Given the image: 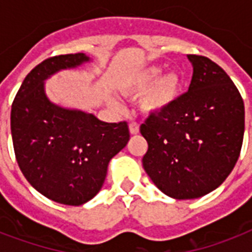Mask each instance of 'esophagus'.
I'll use <instances>...</instances> for the list:
<instances>
[{
	"mask_svg": "<svg viewBox=\"0 0 252 252\" xmlns=\"http://www.w3.org/2000/svg\"><path fill=\"white\" fill-rule=\"evenodd\" d=\"M129 132H130V134H137L138 132H140V126H138L137 123H130Z\"/></svg>",
	"mask_w": 252,
	"mask_h": 252,
	"instance_id": "esophagus-1",
	"label": "esophagus"
}]
</instances>
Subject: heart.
Masks as SVG:
<instances>
[{"mask_svg":"<svg viewBox=\"0 0 252 252\" xmlns=\"http://www.w3.org/2000/svg\"><path fill=\"white\" fill-rule=\"evenodd\" d=\"M159 66H148L132 73L123 81L119 91L126 98H141V110L148 115L159 114L175 103L180 91V78L174 72L161 74Z\"/></svg>","mask_w":252,"mask_h":252,"instance_id":"1","label":"heart"}]
</instances>
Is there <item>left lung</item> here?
Wrapping results in <instances>:
<instances>
[{"mask_svg": "<svg viewBox=\"0 0 252 252\" xmlns=\"http://www.w3.org/2000/svg\"><path fill=\"white\" fill-rule=\"evenodd\" d=\"M193 74L187 93L140 126L148 141L142 166L172 199H197L221 186L238 161L245 104L221 66L188 55Z\"/></svg>", "mask_w": 252, "mask_h": 252, "instance_id": "1", "label": "left lung"}]
</instances>
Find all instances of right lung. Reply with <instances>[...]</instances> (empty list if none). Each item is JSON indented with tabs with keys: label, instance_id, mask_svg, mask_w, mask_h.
<instances>
[{
	"label": "right lung",
	"instance_id": "obj_1",
	"mask_svg": "<svg viewBox=\"0 0 252 252\" xmlns=\"http://www.w3.org/2000/svg\"><path fill=\"white\" fill-rule=\"evenodd\" d=\"M85 53L49 57L22 82L10 115L14 153L31 186L45 197L82 205L102 188L111 158L129 141L126 122L104 123L93 114L51 102L44 81L89 63Z\"/></svg>",
	"mask_w": 252,
	"mask_h": 252
}]
</instances>
